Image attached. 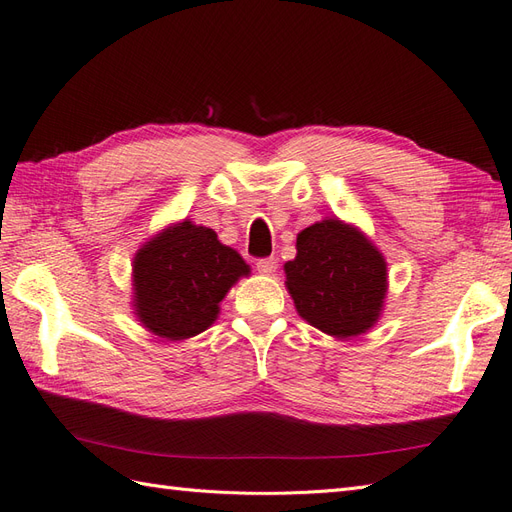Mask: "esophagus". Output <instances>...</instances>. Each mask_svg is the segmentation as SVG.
I'll list each match as a JSON object with an SVG mask.
<instances>
[{
    "label": "esophagus",
    "mask_w": 512,
    "mask_h": 512,
    "mask_svg": "<svg viewBox=\"0 0 512 512\" xmlns=\"http://www.w3.org/2000/svg\"><path fill=\"white\" fill-rule=\"evenodd\" d=\"M256 269L260 273H265V275L273 273L275 271V258H258L256 260Z\"/></svg>",
    "instance_id": "obj_1"
}]
</instances>
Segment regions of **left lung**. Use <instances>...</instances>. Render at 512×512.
I'll return each mask as SVG.
<instances>
[{
    "mask_svg": "<svg viewBox=\"0 0 512 512\" xmlns=\"http://www.w3.org/2000/svg\"><path fill=\"white\" fill-rule=\"evenodd\" d=\"M299 316L336 338L375 325L388 290V267L362 232L325 219L299 232L297 256L284 265Z\"/></svg>",
    "mask_w": 512,
    "mask_h": 512,
    "instance_id": "1",
    "label": "left lung"
}]
</instances>
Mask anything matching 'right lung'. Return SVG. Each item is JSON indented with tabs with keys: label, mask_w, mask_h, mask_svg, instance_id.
Here are the masks:
<instances>
[{
	"label": "right lung",
	"mask_w": 512,
	"mask_h": 512,
	"mask_svg": "<svg viewBox=\"0 0 512 512\" xmlns=\"http://www.w3.org/2000/svg\"><path fill=\"white\" fill-rule=\"evenodd\" d=\"M247 273L245 260L211 228L176 224L135 256V312L159 338H191L217 319L219 301Z\"/></svg>",
	"instance_id": "add662e5"
}]
</instances>
